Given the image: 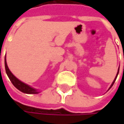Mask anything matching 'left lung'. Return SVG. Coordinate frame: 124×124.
Wrapping results in <instances>:
<instances>
[{"label": "left lung", "instance_id": "1", "mask_svg": "<svg viewBox=\"0 0 124 124\" xmlns=\"http://www.w3.org/2000/svg\"><path fill=\"white\" fill-rule=\"evenodd\" d=\"M119 69H118V71H117V74H116V77H115V79H114V81H113V82H112V84H111V85L110 86V88H109V89H108V90H110V88H112V85H113V84H114V83H115V81H116V79H117V76H118V74H119Z\"/></svg>", "mask_w": 124, "mask_h": 124}]
</instances>
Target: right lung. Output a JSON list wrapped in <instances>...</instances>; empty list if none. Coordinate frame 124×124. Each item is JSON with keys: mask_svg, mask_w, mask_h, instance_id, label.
Here are the masks:
<instances>
[{"mask_svg": "<svg viewBox=\"0 0 124 124\" xmlns=\"http://www.w3.org/2000/svg\"><path fill=\"white\" fill-rule=\"evenodd\" d=\"M5 67L6 73H7V75L8 76L9 79H10L12 84L18 90H20L22 93H25V94H38V93H39V92L38 91V90L32 88L30 85H27L26 83L22 82L21 81H20L19 79H17L16 77L12 74V72L9 70L8 66H7V61H6V57L5 58Z\"/></svg>", "mask_w": 124, "mask_h": 124, "instance_id": "1", "label": "right lung"}]
</instances>
